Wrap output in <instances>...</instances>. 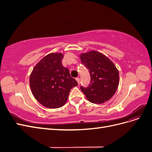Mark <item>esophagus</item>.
Segmentation results:
<instances>
[{
	"label": "esophagus",
	"mask_w": 152,
	"mask_h": 152,
	"mask_svg": "<svg viewBox=\"0 0 152 152\" xmlns=\"http://www.w3.org/2000/svg\"><path fill=\"white\" fill-rule=\"evenodd\" d=\"M75 79H76V80H77V82H78V84H79V83H80V79H79V78L77 77V78H76Z\"/></svg>",
	"instance_id": "1"
}]
</instances>
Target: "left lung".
Listing matches in <instances>:
<instances>
[{
  "label": "left lung",
  "mask_w": 152,
  "mask_h": 152,
  "mask_svg": "<svg viewBox=\"0 0 152 152\" xmlns=\"http://www.w3.org/2000/svg\"><path fill=\"white\" fill-rule=\"evenodd\" d=\"M82 64L88 69L91 82L87 87L80 89L90 102L102 104L114 95L119 83V73L110 59L96 50L80 55Z\"/></svg>",
  "instance_id": "1"
}]
</instances>
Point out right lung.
Returning <instances> with one entry per match:
<instances>
[{
	"label": "right lung",
	"instance_id": "right-lung-1",
	"mask_svg": "<svg viewBox=\"0 0 152 152\" xmlns=\"http://www.w3.org/2000/svg\"><path fill=\"white\" fill-rule=\"evenodd\" d=\"M62 53H50L37 64L30 76L32 94L45 107L58 108L67 102L72 87L78 85L61 64Z\"/></svg>",
	"mask_w": 152,
	"mask_h": 152
}]
</instances>
